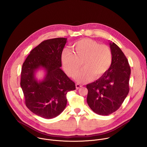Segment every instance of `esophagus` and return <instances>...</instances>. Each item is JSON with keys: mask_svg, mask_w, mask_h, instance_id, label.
Here are the masks:
<instances>
[{"mask_svg": "<svg viewBox=\"0 0 147 147\" xmlns=\"http://www.w3.org/2000/svg\"><path fill=\"white\" fill-rule=\"evenodd\" d=\"M81 87H82V85H81V84H78V83L76 84V88L77 89H79V88H81Z\"/></svg>", "mask_w": 147, "mask_h": 147, "instance_id": "34e87169", "label": "esophagus"}]
</instances>
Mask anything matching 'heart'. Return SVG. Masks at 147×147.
<instances>
[{"label": "heart", "mask_w": 147, "mask_h": 147, "mask_svg": "<svg viewBox=\"0 0 147 147\" xmlns=\"http://www.w3.org/2000/svg\"><path fill=\"white\" fill-rule=\"evenodd\" d=\"M74 52L64 49L61 61L68 75L74 77L82 62L84 68L75 76L79 83L92 80L94 76L100 78L109 69L112 63V53L110 47L100 45L90 39H82L72 45Z\"/></svg>", "instance_id": "heart-1"}]
</instances>
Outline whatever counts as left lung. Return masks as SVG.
<instances>
[{
    "instance_id": "left-lung-1",
    "label": "left lung",
    "mask_w": 147,
    "mask_h": 147,
    "mask_svg": "<svg viewBox=\"0 0 147 147\" xmlns=\"http://www.w3.org/2000/svg\"><path fill=\"white\" fill-rule=\"evenodd\" d=\"M112 63L109 69L96 81L86 85V101L96 114L108 115L117 111L129 92L131 69L121 49L110 42Z\"/></svg>"
}]
</instances>
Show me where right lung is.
Here are the masks:
<instances>
[{
	"instance_id": "obj_1",
	"label": "right lung",
	"mask_w": 147,
	"mask_h": 147,
	"mask_svg": "<svg viewBox=\"0 0 147 147\" xmlns=\"http://www.w3.org/2000/svg\"><path fill=\"white\" fill-rule=\"evenodd\" d=\"M65 38L45 40L34 48L22 66L21 89L27 107L43 118L51 119L65 109L67 92L76 89L75 84L61 68V55ZM44 70L41 81L35 77L37 70Z\"/></svg>"
}]
</instances>
